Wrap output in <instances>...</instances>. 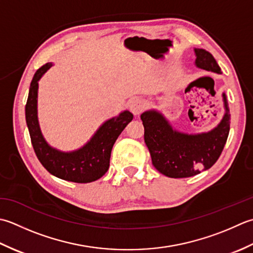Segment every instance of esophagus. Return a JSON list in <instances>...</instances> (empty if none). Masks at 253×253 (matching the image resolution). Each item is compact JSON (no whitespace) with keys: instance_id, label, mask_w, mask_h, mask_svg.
I'll return each mask as SVG.
<instances>
[{"instance_id":"obj_1","label":"esophagus","mask_w":253,"mask_h":253,"mask_svg":"<svg viewBox=\"0 0 253 253\" xmlns=\"http://www.w3.org/2000/svg\"><path fill=\"white\" fill-rule=\"evenodd\" d=\"M144 109H145V102L141 98H134L130 101V110L133 115L138 116Z\"/></svg>"}]
</instances>
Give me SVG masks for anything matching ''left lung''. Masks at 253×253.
Listing matches in <instances>:
<instances>
[{
    "instance_id": "8db88e82",
    "label": "left lung",
    "mask_w": 253,
    "mask_h": 253,
    "mask_svg": "<svg viewBox=\"0 0 253 253\" xmlns=\"http://www.w3.org/2000/svg\"><path fill=\"white\" fill-rule=\"evenodd\" d=\"M194 53L197 68L221 73L217 62L208 51L194 48ZM223 101L225 113L217 126L197 134L176 130L163 113L155 109L142 113L144 140L154 167L159 172L169 178H188L213 166L223 152L230 128V113L225 92Z\"/></svg>"
}]
</instances>
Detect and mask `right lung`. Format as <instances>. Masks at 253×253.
I'll return each instance as SVG.
<instances>
[{
	"instance_id": "add662e5",
	"label": "right lung",
	"mask_w": 253,
	"mask_h": 253,
	"mask_svg": "<svg viewBox=\"0 0 253 253\" xmlns=\"http://www.w3.org/2000/svg\"><path fill=\"white\" fill-rule=\"evenodd\" d=\"M52 65L44 64L35 73L25 107L26 123L35 153L42 166L55 177L77 183L96 181L109 169L113 144L132 121L133 115L125 110L105 121L90 140L75 151L62 152L49 145L41 133L38 121V82Z\"/></svg>"
}]
</instances>
